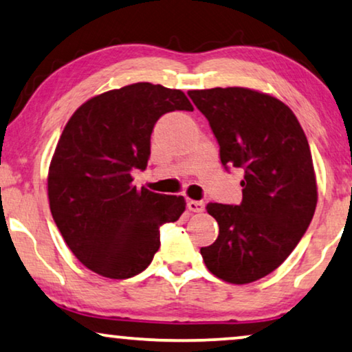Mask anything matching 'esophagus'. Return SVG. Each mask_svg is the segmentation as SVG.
Wrapping results in <instances>:
<instances>
[{
	"mask_svg": "<svg viewBox=\"0 0 352 352\" xmlns=\"http://www.w3.org/2000/svg\"><path fill=\"white\" fill-rule=\"evenodd\" d=\"M187 208H189L192 213H201V211L205 210V204L199 200H189L187 201Z\"/></svg>",
	"mask_w": 352,
	"mask_h": 352,
	"instance_id": "esophagus-1",
	"label": "esophagus"
}]
</instances>
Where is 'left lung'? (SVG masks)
<instances>
[{
  "mask_svg": "<svg viewBox=\"0 0 352 352\" xmlns=\"http://www.w3.org/2000/svg\"><path fill=\"white\" fill-rule=\"evenodd\" d=\"M210 122L221 163L242 168V204H208L219 235L200 248L221 280L245 285L280 266L309 228L317 179L306 134L287 104L261 91L229 88L187 93Z\"/></svg>",
  "mask_w": 352,
  "mask_h": 352,
  "instance_id": "8db88e82",
  "label": "left lung"
}]
</instances>
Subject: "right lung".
Instances as JSON below:
<instances>
[{
	"label": "right lung",
	"instance_id": "obj_1",
	"mask_svg": "<svg viewBox=\"0 0 352 352\" xmlns=\"http://www.w3.org/2000/svg\"><path fill=\"white\" fill-rule=\"evenodd\" d=\"M173 110H194L181 89L133 83L86 100L60 134L50 208L72 253L99 276L142 272L160 248V226L184 213V197L138 189L131 176L147 166L153 124Z\"/></svg>",
	"mask_w": 352,
	"mask_h": 352
}]
</instances>
